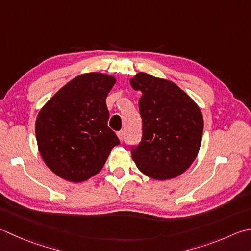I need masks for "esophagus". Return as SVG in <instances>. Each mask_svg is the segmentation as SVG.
Here are the masks:
<instances>
[{
    "label": "esophagus",
    "instance_id": "34e87169",
    "mask_svg": "<svg viewBox=\"0 0 251 251\" xmlns=\"http://www.w3.org/2000/svg\"><path fill=\"white\" fill-rule=\"evenodd\" d=\"M117 135H118L119 140L121 142H124V140H125V131H119L118 133H117Z\"/></svg>",
    "mask_w": 251,
    "mask_h": 251
}]
</instances>
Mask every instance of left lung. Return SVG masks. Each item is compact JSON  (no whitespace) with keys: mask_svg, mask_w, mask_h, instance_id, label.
Here are the masks:
<instances>
[{"mask_svg":"<svg viewBox=\"0 0 251 251\" xmlns=\"http://www.w3.org/2000/svg\"><path fill=\"white\" fill-rule=\"evenodd\" d=\"M130 83L142 92V139L131 146L133 160L144 175L156 180L176 177L197 157L203 130L201 111L171 81L139 73Z\"/></svg>","mask_w":251,"mask_h":251,"instance_id":"1","label":"left lung"}]
</instances>
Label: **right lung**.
Wrapping results in <instances>:
<instances>
[{
    "label": "right lung",
    "instance_id": "obj_1",
    "mask_svg": "<svg viewBox=\"0 0 251 251\" xmlns=\"http://www.w3.org/2000/svg\"><path fill=\"white\" fill-rule=\"evenodd\" d=\"M115 82L114 76L100 73L78 75L40 110L35 121L39 151L56 176L75 183L88 180L120 144L107 126L106 97Z\"/></svg>",
    "mask_w": 251,
    "mask_h": 251
}]
</instances>
